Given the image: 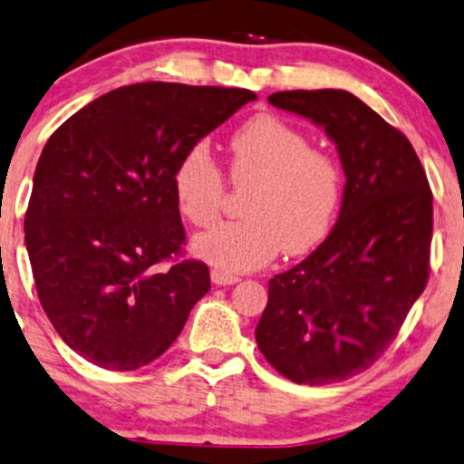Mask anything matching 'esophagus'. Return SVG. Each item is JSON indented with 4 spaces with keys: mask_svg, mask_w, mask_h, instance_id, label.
Instances as JSON below:
<instances>
[{
    "mask_svg": "<svg viewBox=\"0 0 464 464\" xmlns=\"http://www.w3.org/2000/svg\"><path fill=\"white\" fill-rule=\"evenodd\" d=\"M211 281H214L216 285H236V283H239V276L231 275V272L227 270H220V267H214V270H211Z\"/></svg>",
    "mask_w": 464,
    "mask_h": 464,
    "instance_id": "1",
    "label": "esophagus"
}]
</instances>
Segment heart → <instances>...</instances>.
<instances>
[{
	"label": "heart",
	"instance_id": "b5f03b06",
	"mask_svg": "<svg viewBox=\"0 0 464 464\" xmlns=\"http://www.w3.org/2000/svg\"><path fill=\"white\" fill-rule=\"evenodd\" d=\"M228 181L250 188L244 220L222 225L194 242L222 270H255L285 250L298 256L331 236L343 198V170L326 150L275 114L244 122L228 140ZM181 216L194 227L216 225L227 181L205 144H194L172 170Z\"/></svg>",
	"mask_w": 464,
	"mask_h": 464
}]
</instances>
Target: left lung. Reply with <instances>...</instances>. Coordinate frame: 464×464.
Here are the masks:
<instances>
[{
  "instance_id": "left-lung-1",
  "label": "left lung",
  "mask_w": 464,
  "mask_h": 464,
  "mask_svg": "<svg viewBox=\"0 0 464 464\" xmlns=\"http://www.w3.org/2000/svg\"><path fill=\"white\" fill-rule=\"evenodd\" d=\"M267 102L324 127L345 188L331 236L267 283L256 345L289 381L342 382L381 359L428 285L432 189L409 138L353 92L283 91Z\"/></svg>"
}]
</instances>
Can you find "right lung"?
<instances>
[{"instance_id":"right-lung-1","label":"right lung","mask_w":464,"mask_h":464,"mask_svg":"<svg viewBox=\"0 0 464 464\" xmlns=\"http://www.w3.org/2000/svg\"><path fill=\"white\" fill-rule=\"evenodd\" d=\"M255 99L244 88L131 83L75 111L44 144L25 246L49 322L92 365L131 372L155 361L209 292L208 264L183 259L172 170ZM164 260L171 267L160 271Z\"/></svg>"}]
</instances>
